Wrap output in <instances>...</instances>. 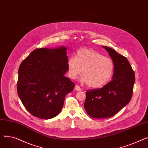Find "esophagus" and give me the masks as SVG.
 Returning a JSON list of instances; mask_svg holds the SVG:
<instances>
[{
    "label": "esophagus",
    "mask_w": 148,
    "mask_h": 148,
    "mask_svg": "<svg viewBox=\"0 0 148 148\" xmlns=\"http://www.w3.org/2000/svg\"><path fill=\"white\" fill-rule=\"evenodd\" d=\"M74 89L77 91H80V90H82V89L80 88V87L79 86H78V85H75Z\"/></svg>",
    "instance_id": "34e87169"
}]
</instances>
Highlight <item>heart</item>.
Here are the masks:
<instances>
[{
	"label": "heart",
	"mask_w": 148,
	"mask_h": 148,
	"mask_svg": "<svg viewBox=\"0 0 148 148\" xmlns=\"http://www.w3.org/2000/svg\"><path fill=\"white\" fill-rule=\"evenodd\" d=\"M68 75L75 79L81 74L80 82L92 88L102 87L109 82L114 71V62L100 53L90 49L77 51L75 57H71L67 62Z\"/></svg>",
	"instance_id": "obj_1"
}]
</instances>
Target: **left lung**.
Returning <instances> with one entry per match:
<instances>
[{"label": "left lung", "mask_w": 148, "mask_h": 148, "mask_svg": "<svg viewBox=\"0 0 148 148\" xmlns=\"http://www.w3.org/2000/svg\"><path fill=\"white\" fill-rule=\"evenodd\" d=\"M114 62L112 80L100 89L86 91L84 107L94 118H109L127 106L132 97L135 74L127 59L108 47L103 46Z\"/></svg>", "instance_id": "8db88e82"}]
</instances>
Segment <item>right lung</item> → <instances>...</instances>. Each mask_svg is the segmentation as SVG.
I'll use <instances>...</instances> for the list:
<instances>
[{"instance_id":"add662e5","label":"right lung","mask_w":148,"mask_h":148,"mask_svg":"<svg viewBox=\"0 0 148 148\" xmlns=\"http://www.w3.org/2000/svg\"><path fill=\"white\" fill-rule=\"evenodd\" d=\"M66 47L37 49L21 63L17 93L26 110L35 117L49 119L62 110L65 96L75 84L68 72Z\"/></svg>"}]
</instances>
